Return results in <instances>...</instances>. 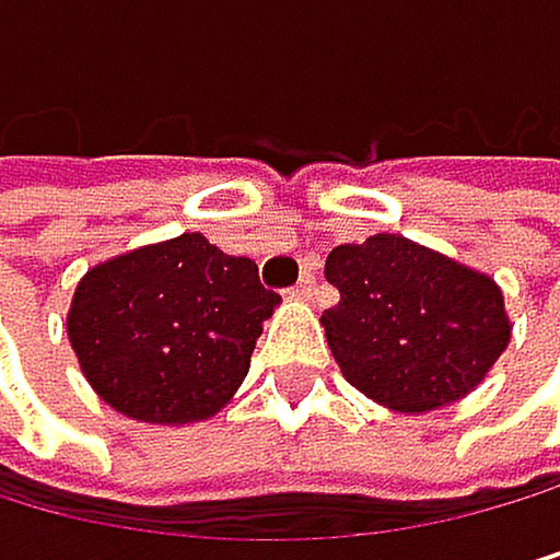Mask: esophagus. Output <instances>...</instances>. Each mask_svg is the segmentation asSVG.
<instances>
[{
	"label": "esophagus",
	"mask_w": 560,
	"mask_h": 560,
	"mask_svg": "<svg viewBox=\"0 0 560 560\" xmlns=\"http://www.w3.org/2000/svg\"><path fill=\"white\" fill-rule=\"evenodd\" d=\"M312 291H315V273L308 269V273H301V280L291 287V294L294 298H312Z\"/></svg>",
	"instance_id": "34e87169"
}]
</instances>
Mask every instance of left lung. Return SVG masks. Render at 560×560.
Here are the masks:
<instances>
[{
	"label": "left lung",
	"instance_id": "1",
	"mask_svg": "<svg viewBox=\"0 0 560 560\" xmlns=\"http://www.w3.org/2000/svg\"><path fill=\"white\" fill-rule=\"evenodd\" d=\"M340 301L323 312L343 378L375 402L421 413L474 389L509 347L494 280L399 234L329 252Z\"/></svg>",
	"mask_w": 560,
	"mask_h": 560
}]
</instances>
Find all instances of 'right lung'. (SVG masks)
Returning <instances> with one entry per match:
<instances>
[{"label":"right lung","mask_w":560,"mask_h":560,"mask_svg":"<svg viewBox=\"0 0 560 560\" xmlns=\"http://www.w3.org/2000/svg\"><path fill=\"white\" fill-rule=\"evenodd\" d=\"M277 301L252 259L182 234L90 269L69 308V340L108 407L188 424L234 396Z\"/></svg>","instance_id":"right-lung-1"}]
</instances>
